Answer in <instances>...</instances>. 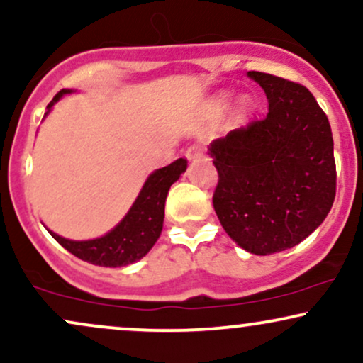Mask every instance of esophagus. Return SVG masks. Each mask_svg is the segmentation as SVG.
Instances as JSON below:
<instances>
[{
    "mask_svg": "<svg viewBox=\"0 0 363 363\" xmlns=\"http://www.w3.org/2000/svg\"><path fill=\"white\" fill-rule=\"evenodd\" d=\"M186 157L189 158V160H193V158H198V157H203V148L198 147V145H193V147H189L186 150Z\"/></svg>",
    "mask_w": 363,
    "mask_h": 363,
    "instance_id": "obj_1",
    "label": "esophagus"
}]
</instances>
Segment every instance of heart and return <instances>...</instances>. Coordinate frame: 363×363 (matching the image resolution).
<instances>
[{
	"label": "heart",
	"mask_w": 363,
	"mask_h": 363,
	"mask_svg": "<svg viewBox=\"0 0 363 363\" xmlns=\"http://www.w3.org/2000/svg\"><path fill=\"white\" fill-rule=\"evenodd\" d=\"M228 99H230V95H228V94L218 95V99H216V104H218V106H222V107L227 106ZM249 106H251V104H249L247 99H244V101H242V107H244V109H249Z\"/></svg>",
	"instance_id": "1"
}]
</instances>
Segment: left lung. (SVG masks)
Masks as SVG:
<instances>
[{"label": "left lung", "mask_w": 363, "mask_h": 363, "mask_svg": "<svg viewBox=\"0 0 363 363\" xmlns=\"http://www.w3.org/2000/svg\"><path fill=\"white\" fill-rule=\"evenodd\" d=\"M268 112L210 145L218 170L213 208L232 240L268 256L302 242L324 222L336 196L328 116L301 83L249 72Z\"/></svg>", "instance_id": "obj_1"}]
</instances>
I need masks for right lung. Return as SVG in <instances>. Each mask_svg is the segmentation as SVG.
Returning a JSON list of instances; mask_svg holds the SVG:
<instances>
[{"label":"right lung","mask_w":363,"mask_h":363,"mask_svg":"<svg viewBox=\"0 0 363 363\" xmlns=\"http://www.w3.org/2000/svg\"><path fill=\"white\" fill-rule=\"evenodd\" d=\"M69 91L72 90L57 91L48 106V112L62 95ZM186 167V158H177L167 167L155 170L141 187L138 198L133 203L128 215L104 237L91 240H69L51 230L49 234L66 251L91 264L109 266V268L131 264L141 259L160 237L162 227H164L165 198H167L170 186L181 177Z\"/></svg>","instance_id":"1"}]
</instances>
